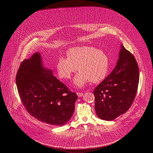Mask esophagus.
<instances>
[{
  "label": "esophagus",
  "instance_id": "esophagus-1",
  "mask_svg": "<svg viewBox=\"0 0 153 153\" xmlns=\"http://www.w3.org/2000/svg\"><path fill=\"white\" fill-rule=\"evenodd\" d=\"M76 95L78 97H81L83 95V94L82 92H76Z\"/></svg>",
  "mask_w": 153,
  "mask_h": 153
}]
</instances>
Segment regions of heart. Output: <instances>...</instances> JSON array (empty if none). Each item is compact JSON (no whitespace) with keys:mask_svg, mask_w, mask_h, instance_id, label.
<instances>
[{"mask_svg":"<svg viewBox=\"0 0 153 153\" xmlns=\"http://www.w3.org/2000/svg\"><path fill=\"white\" fill-rule=\"evenodd\" d=\"M67 58L59 57L56 63L59 76L69 79L78 71L79 72L74 77L73 84L76 87H84L89 81L98 83L107 75L109 69L108 55L101 50L90 47H75L68 51Z\"/></svg>","mask_w":153,"mask_h":153,"instance_id":"b5f03b06","label":"heart"}]
</instances>
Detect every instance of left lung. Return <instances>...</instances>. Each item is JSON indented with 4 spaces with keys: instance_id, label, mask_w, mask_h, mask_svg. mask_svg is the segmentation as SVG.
Listing matches in <instances>:
<instances>
[{
    "instance_id": "left-lung-1",
    "label": "left lung",
    "mask_w": 153,
    "mask_h": 153,
    "mask_svg": "<svg viewBox=\"0 0 153 153\" xmlns=\"http://www.w3.org/2000/svg\"><path fill=\"white\" fill-rule=\"evenodd\" d=\"M118 59L109 75L94 90L98 117L112 121L126 112L134 100L139 82L135 58L121 45Z\"/></svg>"
}]
</instances>
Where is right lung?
I'll return each mask as SVG.
<instances>
[{"label":"right lung","mask_w":153,"mask_h":153,"mask_svg":"<svg viewBox=\"0 0 153 153\" xmlns=\"http://www.w3.org/2000/svg\"><path fill=\"white\" fill-rule=\"evenodd\" d=\"M16 82L23 105L36 119L61 126L71 118L78 96L53 75L52 70L44 66L39 52L22 62Z\"/></svg>","instance_id":"right-lung-1"}]
</instances>
